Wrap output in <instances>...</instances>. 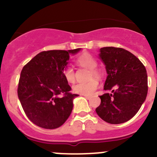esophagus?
I'll list each match as a JSON object with an SVG mask.
<instances>
[{
    "mask_svg": "<svg viewBox=\"0 0 157 157\" xmlns=\"http://www.w3.org/2000/svg\"><path fill=\"white\" fill-rule=\"evenodd\" d=\"M84 96H85V97H86L87 99H90V97H91V96H87V95H84Z\"/></svg>",
    "mask_w": 157,
    "mask_h": 157,
    "instance_id": "1",
    "label": "esophagus"
}]
</instances>
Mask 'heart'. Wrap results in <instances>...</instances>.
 I'll use <instances>...</instances> for the list:
<instances>
[{
  "mask_svg": "<svg viewBox=\"0 0 157 157\" xmlns=\"http://www.w3.org/2000/svg\"><path fill=\"white\" fill-rule=\"evenodd\" d=\"M77 66L83 68L89 69L88 78L90 79L87 82L79 83L73 86V90L75 93L81 95H91L99 87V81L96 78L100 79L102 77V72L97 67V60L89 53H83L76 58L75 61ZM62 75L64 80L68 83L75 82L76 76L74 70L71 66H67L62 70ZM95 77V78L93 77Z\"/></svg>",
  "mask_w": 157,
  "mask_h": 157,
  "instance_id": "1",
  "label": "heart"
}]
</instances>
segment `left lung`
<instances>
[{"label":"left lung","instance_id":"1","mask_svg":"<svg viewBox=\"0 0 157 157\" xmlns=\"http://www.w3.org/2000/svg\"><path fill=\"white\" fill-rule=\"evenodd\" d=\"M100 58L106 68L104 90L112 93L99 96L101 103L96 112L110 124H121L137 114L146 99L147 74L143 63L122 48H100Z\"/></svg>","mask_w":157,"mask_h":157}]
</instances>
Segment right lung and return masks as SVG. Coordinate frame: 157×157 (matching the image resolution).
Masks as SVG:
<instances>
[{
  "instance_id": "1",
  "label": "right lung",
  "mask_w": 157,
  "mask_h": 157,
  "mask_svg": "<svg viewBox=\"0 0 157 157\" xmlns=\"http://www.w3.org/2000/svg\"><path fill=\"white\" fill-rule=\"evenodd\" d=\"M79 51H44L23 67L17 94L25 114L36 125L55 129L71 115L73 99L79 95L70 92L71 87L64 80L62 70L67 64L69 54Z\"/></svg>"
}]
</instances>
